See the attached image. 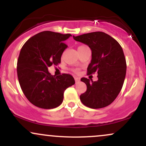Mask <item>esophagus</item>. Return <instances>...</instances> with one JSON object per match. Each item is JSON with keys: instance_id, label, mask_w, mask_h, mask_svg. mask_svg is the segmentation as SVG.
Masks as SVG:
<instances>
[{"instance_id": "34e87169", "label": "esophagus", "mask_w": 146, "mask_h": 146, "mask_svg": "<svg viewBox=\"0 0 146 146\" xmlns=\"http://www.w3.org/2000/svg\"><path fill=\"white\" fill-rule=\"evenodd\" d=\"M75 82H78L80 81V78H77V77H75Z\"/></svg>"}]
</instances>
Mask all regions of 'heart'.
<instances>
[{"label": "heart", "instance_id": "b5f03b06", "mask_svg": "<svg viewBox=\"0 0 146 146\" xmlns=\"http://www.w3.org/2000/svg\"><path fill=\"white\" fill-rule=\"evenodd\" d=\"M82 46H79L78 48H80V47H82Z\"/></svg>", "mask_w": 146, "mask_h": 146}]
</instances>
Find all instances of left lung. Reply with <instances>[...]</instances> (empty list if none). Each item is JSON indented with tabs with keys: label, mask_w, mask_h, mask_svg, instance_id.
Returning <instances> with one entry per match:
<instances>
[{
	"label": "left lung",
	"mask_w": 146,
	"mask_h": 146,
	"mask_svg": "<svg viewBox=\"0 0 146 146\" xmlns=\"http://www.w3.org/2000/svg\"><path fill=\"white\" fill-rule=\"evenodd\" d=\"M73 39L91 49L92 59L87 74H98V81L81 79L87 89L80 96V100L90 108H104L116 99L124 82L126 62L123 49L116 40L102 31L73 36Z\"/></svg>",
	"instance_id": "left-lung-1"
}]
</instances>
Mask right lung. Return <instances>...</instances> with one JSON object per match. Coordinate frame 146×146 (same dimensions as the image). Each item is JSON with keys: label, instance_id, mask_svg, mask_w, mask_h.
I'll return each mask as SVG.
<instances>
[{"label": "right lung", "instance_id": "right-lung-1", "mask_svg": "<svg viewBox=\"0 0 146 146\" xmlns=\"http://www.w3.org/2000/svg\"><path fill=\"white\" fill-rule=\"evenodd\" d=\"M71 35L44 31L30 38L22 47L17 62L19 84L25 97L38 108L51 109L62 103L64 92L75 84L70 74L55 76L48 71L61 62Z\"/></svg>", "mask_w": 146, "mask_h": 146}]
</instances>
